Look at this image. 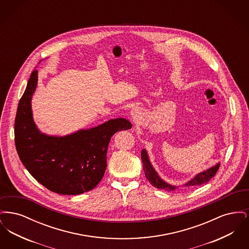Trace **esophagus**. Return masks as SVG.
Segmentation results:
<instances>
[{"mask_svg":"<svg viewBox=\"0 0 249 249\" xmlns=\"http://www.w3.org/2000/svg\"><path fill=\"white\" fill-rule=\"evenodd\" d=\"M130 117L131 119L135 122L137 121L139 118L141 117V110L138 108V107H133L131 110H130Z\"/></svg>","mask_w":249,"mask_h":249,"instance_id":"obj_1","label":"esophagus"}]
</instances>
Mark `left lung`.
<instances>
[{"label": "left lung", "instance_id": "1", "mask_svg": "<svg viewBox=\"0 0 249 249\" xmlns=\"http://www.w3.org/2000/svg\"><path fill=\"white\" fill-rule=\"evenodd\" d=\"M141 159L142 161V168L145 174V177L147 178V180L151 183L152 186H154L155 188L160 189V190H168V191H172V190H177L180 187L182 188H190V187H196V186H200L201 184L207 183L208 181H210L212 178L214 177L215 173L217 172L220 163H216L215 165L212 166L204 171H202L201 173L197 174L194 178L190 179V181H188L186 184L182 185V186H175L172 184L167 183L162 178L159 176V174L156 172L154 167L151 164L149 157L147 154V151L145 149H142L141 152Z\"/></svg>", "mask_w": 249, "mask_h": 249}]
</instances>
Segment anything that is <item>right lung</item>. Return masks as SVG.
Listing matches in <instances>:
<instances>
[{"label":"right lung","mask_w":249,"mask_h":249,"mask_svg":"<svg viewBox=\"0 0 249 249\" xmlns=\"http://www.w3.org/2000/svg\"><path fill=\"white\" fill-rule=\"evenodd\" d=\"M38 71L34 70L18 103L15 119V143L29 173L53 192L78 195L94 189L105 175L111 137L130 130L128 119L119 118L64 136L48 135L38 129L33 117L32 98Z\"/></svg>","instance_id":"right-lung-1"}]
</instances>
